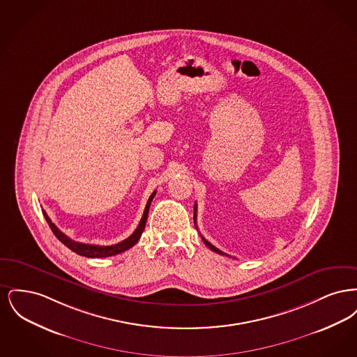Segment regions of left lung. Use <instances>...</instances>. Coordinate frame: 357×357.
I'll use <instances>...</instances> for the list:
<instances>
[{
    "mask_svg": "<svg viewBox=\"0 0 357 357\" xmlns=\"http://www.w3.org/2000/svg\"><path fill=\"white\" fill-rule=\"evenodd\" d=\"M194 223H195V226H197V204H194ZM202 237V236H201ZM202 239H204V243H206V246L210 249V250H213V252H215V253H218V255H227V257H230L229 255H226V253H223V252H221L220 249H217L214 245H211L208 241H206L204 237H202Z\"/></svg>",
    "mask_w": 357,
    "mask_h": 357,
    "instance_id": "1",
    "label": "left lung"
}]
</instances>
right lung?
I'll use <instances>...</instances> for the list:
<instances>
[{"label": "right lung", "mask_w": 357, "mask_h": 357, "mask_svg": "<svg viewBox=\"0 0 357 357\" xmlns=\"http://www.w3.org/2000/svg\"><path fill=\"white\" fill-rule=\"evenodd\" d=\"M156 191H153L151 194V197L149 198V202L146 204V208H144V213H143V217L139 222L137 227H136L135 231L127 238L124 241H121L116 245H111V246H99V245H89V243H82V242H76L73 239L67 237L64 233H61L59 230V227H56V225L51 221V218L47 215L45 211H43L45 220L48 222L50 227H51L53 234L57 237V239L60 242H63L68 249H70L72 252H75L76 255H83V257H88V258H104V257H111V255H119L123 253L126 250H128L130 248H132L135 245L136 242L139 241V238L142 236L144 227H146V222H147V217H149V210H150V204L151 201L155 197Z\"/></svg>", "instance_id": "1"}]
</instances>
